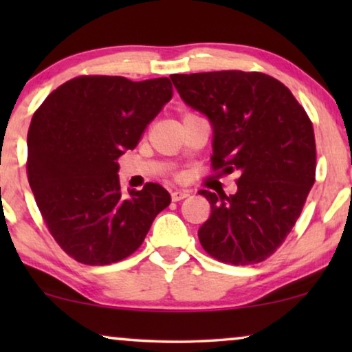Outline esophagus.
I'll list each match as a JSON object with an SVG mask.
<instances>
[{
	"mask_svg": "<svg viewBox=\"0 0 352 352\" xmlns=\"http://www.w3.org/2000/svg\"><path fill=\"white\" fill-rule=\"evenodd\" d=\"M189 190H173L171 192V200L173 201H179V200H184L189 197Z\"/></svg>",
	"mask_w": 352,
	"mask_h": 352,
	"instance_id": "obj_1",
	"label": "esophagus"
}]
</instances>
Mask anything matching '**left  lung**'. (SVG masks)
Instances as JSON below:
<instances>
[{"label":"left lung","mask_w":352,"mask_h":352,"mask_svg":"<svg viewBox=\"0 0 352 352\" xmlns=\"http://www.w3.org/2000/svg\"><path fill=\"white\" fill-rule=\"evenodd\" d=\"M170 78L182 100L210 118L213 171L239 176L234 195L199 192L211 205L201 247L234 266L264 261L292 232L316 181L312 122L285 85L261 72Z\"/></svg>","instance_id":"8db88e82"}]
</instances>
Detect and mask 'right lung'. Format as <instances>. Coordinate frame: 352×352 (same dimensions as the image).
<instances>
[{"mask_svg":"<svg viewBox=\"0 0 352 352\" xmlns=\"http://www.w3.org/2000/svg\"><path fill=\"white\" fill-rule=\"evenodd\" d=\"M171 98L168 78L81 75L33 113L28 182L51 235L75 261L105 266L128 258L170 205L171 195L155 182L124 197L117 160Z\"/></svg>","mask_w":352,"mask_h":352,"instance_id":"1","label":"right lung"}]
</instances>
